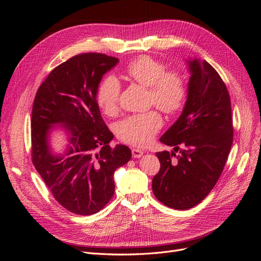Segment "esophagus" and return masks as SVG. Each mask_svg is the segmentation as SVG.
I'll return each instance as SVG.
<instances>
[{"label": "esophagus", "mask_w": 261, "mask_h": 261, "mask_svg": "<svg viewBox=\"0 0 261 261\" xmlns=\"http://www.w3.org/2000/svg\"><path fill=\"white\" fill-rule=\"evenodd\" d=\"M143 154H144L143 150H141V149H139V148H133V149H132V155H133V158L139 159V158L143 156Z\"/></svg>", "instance_id": "1"}]
</instances>
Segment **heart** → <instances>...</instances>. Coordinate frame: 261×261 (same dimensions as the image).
<instances>
[{
  "label": "heart",
  "mask_w": 261,
  "mask_h": 261,
  "mask_svg": "<svg viewBox=\"0 0 261 261\" xmlns=\"http://www.w3.org/2000/svg\"><path fill=\"white\" fill-rule=\"evenodd\" d=\"M126 74L132 81L149 89L150 103H153L161 111L173 114L184 106L186 98L184 79L179 73L166 72L165 65L161 61L150 56H141L129 63ZM119 96V82L110 75L100 82L96 97L102 111L112 115L118 110ZM162 125L159 113L150 111L119 121L116 125V134L122 142L145 146L153 140Z\"/></svg>",
  "instance_id": "heart-1"
}]
</instances>
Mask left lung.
Listing matches in <instances>:
<instances>
[{
  "label": "left lung",
  "instance_id": "obj_1",
  "mask_svg": "<svg viewBox=\"0 0 261 261\" xmlns=\"http://www.w3.org/2000/svg\"><path fill=\"white\" fill-rule=\"evenodd\" d=\"M190 74L183 111L160 141L173 150L156 152L161 169L152 180L155 198L174 210H188L206 197L217 181L232 144L230 99L220 75L205 60H186Z\"/></svg>",
  "mask_w": 261,
  "mask_h": 261
}]
</instances>
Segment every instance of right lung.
Returning a JSON list of instances; mask_svg holds the SVG:
<instances>
[{"label":"right lung","instance_id":"obj_1","mask_svg":"<svg viewBox=\"0 0 261 261\" xmlns=\"http://www.w3.org/2000/svg\"><path fill=\"white\" fill-rule=\"evenodd\" d=\"M118 61L105 54L77 55L54 68L34 100L33 163L54 198L76 215H93L106 206L115 191V170L131 159L129 147H110L114 135L96 97L103 75ZM58 128L68 140L62 154L50 146V135Z\"/></svg>","mask_w":261,"mask_h":261}]
</instances>
